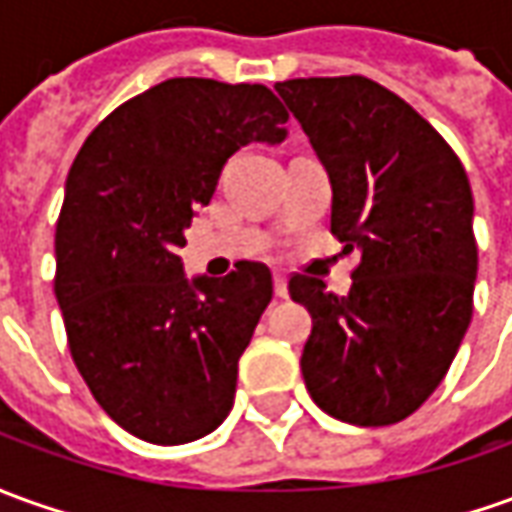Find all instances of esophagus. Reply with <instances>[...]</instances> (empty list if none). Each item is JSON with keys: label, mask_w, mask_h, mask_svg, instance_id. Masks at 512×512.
<instances>
[{"label": "esophagus", "mask_w": 512, "mask_h": 512, "mask_svg": "<svg viewBox=\"0 0 512 512\" xmlns=\"http://www.w3.org/2000/svg\"><path fill=\"white\" fill-rule=\"evenodd\" d=\"M273 287H276L278 298H287L290 295V290H287V276H281V273L273 276Z\"/></svg>", "instance_id": "esophagus-1"}]
</instances>
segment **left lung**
Wrapping results in <instances>:
<instances>
[{"mask_svg": "<svg viewBox=\"0 0 512 512\" xmlns=\"http://www.w3.org/2000/svg\"><path fill=\"white\" fill-rule=\"evenodd\" d=\"M331 178V234L357 250L348 295L292 276L312 315L301 370L331 418L390 426L443 382L474 312V197L412 105L362 74L276 83Z\"/></svg>", "mask_w": 512, "mask_h": 512, "instance_id": "left-lung-1", "label": "left lung"}]
</instances>
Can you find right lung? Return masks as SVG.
<instances>
[{"label":"right lung","mask_w":512,"mask_h":512,"mask_svg":"<svg viewBox=\"0 0 512 512\" xmlns=\"http://www.w3.org/2000/svg\"><path fill=\"white\" fill-rule=\"evenodd\" d=\"M267 86L172 77L122 102L74 158L55 228V298L91 396L158 446L203 438L234 407L236 365L273 298L259 262L183 276L178 250L225 161L284 142Z\"/></svg>","instance_id":"add662e5"}]
</instances>
